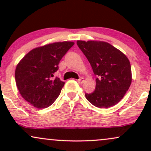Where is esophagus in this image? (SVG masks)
<instances>
[{
  "mask_svg": "<svg viewBox=\"0 0 151 151\" xmlns=\"http://www.w3.org/2000/svg\"><path fill=\"white\" fill-rule=\"evenodd\" d=\"M84 79L83 77H81V78H79V79H78L77 80V82L79 83V84H82L83 82H84Z\"/></svg>",
  "mask_w": 151,
  "mask_h": 151,
  "instance_id": "34e87169",
  "label": "esophagus"
}]
</instances>
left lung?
Wrapping results in <instances>:
<instances>
[{
  "label": "left lung",
  "instance_id": "left-lung-1",
  "mask_svg": "<svg viewBox=\"0 0 151 151\" xmlns=\"http://www.w3.org/2000/svg\"><path fill=\"white\" fill-rule=\"evenodd\" d=\"M77 44L91 66L96 88L85 93L86 99L99 108H109L122 99L132 81L129 59L108 42L77 40Z\"/></svg>",
  "mask_w": 151,
  "mask_h": 151
}]
</instances>
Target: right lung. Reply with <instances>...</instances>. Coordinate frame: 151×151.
Returning <instances> with one entry per match:
<instances>
[{
	"instance_id": "1",
	"label": "right lung",
	"mask_w": 151,
	"mask_h": 151,
	"mask_svg": "<svg viewBox=\"0 0 151 151\" xmlns=\"http://www.w3.org/2000/svg\"><path fill=\"white\" fill-rule=\"evenodd\" d=\"M73 42H55L35 48L17 65L15 82L21 96L37 109H44L54 103L65 82L54 78L58 65Z\"/></svg>"
}]
</instances>
